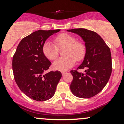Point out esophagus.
<instances>
[{
  "instance_id": "obj_1",
  "label": "esophagus",
  "mask_w": 124,
  "mask_h": 124,
  "mask_svg": "<svg viewBox=\"0 0 124 124\" xmlns=\"http://www.w3.org/2000/svg\"><path fill=\"white\" fill-rule=\"evenodd\" d=\"M67 71H62V75H64V74H65L66 73H67Z\"/></svg>"
}]
</instances>
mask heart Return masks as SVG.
<instances>
[{
    "mask_svg": "<svg viewBox=\"0 0 124 124\" xmlns=\"http://www.w3.org/2000/svg\"><path fill=\"white\" fill-rule=\"evenodd\" d=\"M54 44L46 41L42 46V52L47 59L53 61L58 56V49H62L63 57L53 63V68L57 71H66L74 65L76 61H81L86 54V47L80 41L69 33H61L54 39Z\"/></svg>",
    "mask_w": 124,
    "mask_h": 124,
    "instance_id": "heart-1",
    "label": "heart"
}]
</instances>
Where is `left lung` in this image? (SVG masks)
<instances>
[{"label": "left lung", "instance_id": "8db88e82", "mask_svg": "<svg viewBox=\"0 0 124 124\" xmlns=\"http://www.w3.org/2000/svg\"><path fill=\"white\" fill-rule=\"evenodd\" d=\"M68 32L76 33L85 42L86 54L78 69L85 72L71 70L73 79L70 85L72 93L82 98H89L98 94L105 87L112 70L110 50L100 36L86 29H72Z\"/></svg>", "mask_w": 124, "mask_h": 124}]
</instances>
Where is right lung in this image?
<instances>
[{"label":"right lung","mask_w":124,"mask_h":124,"mask_svg":"<svg viewBox=\"0 0 124 124\" xmlns=\"http://www.w3.org/2000/svg\"><path fill=\"white\" fill-rule=\"evenodd\" d=\"M60 29L39 30L24 37L17 46L12 58V70L15 81L26 95L38 101L49 100L54 95L62 74L50 71L51 62L42 52L46 39Z\"/></svg>","instance_id":"right-lung-1"}]
</instances>
